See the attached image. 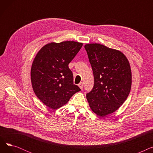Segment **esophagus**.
I'll return each instance as SVG.
<instances>
[{"label": "esophagus", "instance_id": "34e87169", "mask_svg": "<svg viewBox=\"0 0 153 153\" xmlns=\"http://www.w3.org/2000/svg\"><path fill=\"white\" fill-rule=\"evenodd\" d=\"M78 86L79 87L80 89H83V83H82V82L79 83V84H78Z\"/></svg>", "mask_w": 153, "mask_h": 153}]
</instances>
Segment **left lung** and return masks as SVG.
Here are the masks:
<instances>
[{"mask_svg": "<svg viewBox=\"0 0 153 153\" xmlns=\"http://www.w3.org/2000/svg\"><path fill=\"white\" fill-rule=\"evenodd\" d=\"M93 71L94 85L86 97L100 117L115 111L127 99L131 87V71L123 53L99 43L84 46Z\"/></svg>", "mask_w": 153, "mask_h": 153, "instance_id": "1", "label": "left lung"}]
</instances>
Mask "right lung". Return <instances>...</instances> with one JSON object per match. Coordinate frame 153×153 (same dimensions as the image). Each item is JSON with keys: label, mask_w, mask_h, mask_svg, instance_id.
<instances>
[{"label": "right lung", "mask_w": 153, "mask_h": 153, "mask_svg": "<svg viewBox=\"0 0 153 153\" xmlns=\"http://www.w3.org/2000/svg\"><path fill=\"white\" fill-rule=\"evenodd\" d=\"M83 44L73 41L50 43L41 48L31 68V81L36 97L45 105L56 110L68 103L81 91L74 84L68 64Z\"/></svg>", "instance_id": "1"}]
</instances>
